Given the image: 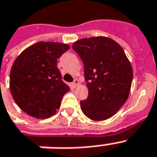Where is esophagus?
Here are the masks:
<instances>
[{"label": "esophagus", "mask_w": 157, "mask_h": 157, "mask_svg": "<svg viewBox=\"0 0 157 157\" xmlns=\"http://www.w3.org/2000/svg\"><path fill=\"white\" fill-rule=\"evenodd\" d=\"M79 85V81L78 80H75V81H73V82H72V83H71V87H73V88H75V87H76V86H77Z\"/></svg>", "instance_id": "34e87169"}]
</instances>
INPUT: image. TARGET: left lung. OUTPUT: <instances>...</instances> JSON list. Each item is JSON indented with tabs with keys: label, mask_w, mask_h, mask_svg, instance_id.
Wrapping results in <instances>:
<instances>
[{
	"label": "left lung",
	"mask_w": 157,
	"mask_h": 157,
	"mask_svg": "<svg viewBox=\"0 0 157 157\" xmlns=\"http://www.w3.org/2000/svg\"><path fill=\"white\" fill-rule=\"evenodd\" d=\"M72 49L84 64L88 98L80 102L86 117L93 121L112 117L128 98L133 70L121 46L105 36L84 38Z\"/></svg>",
	"instance_id": "1"
}]
</instances>
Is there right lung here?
<instances>
[{
	"label": "right lung",
	"instance_id": "right-lung-1",
	"mask_svg": "<svg viewBox=\"0 0 157 157\" xmlns=\"http://www.w3.org/2000/svg\"><path fill=\"white\" fill-rule=\"evenodd\" d=\"M70 46L40 41L24 50L13 62L10 89L23 112L37 119L55 114L63 95L70 90L57 67L59 57Z\"/></svg>",
	"mask_w": 157,
	"mask_h": 157
}]
</instances>
